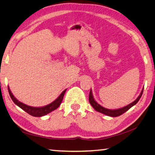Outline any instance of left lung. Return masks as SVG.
Masks as SVG:
<instances>
[{
    "label": "left lung",
    "instance_id": "1",
    "mask_svg": "<svg viewBox=\"0 0 155 155\" xmlns=\"http://www.w3.org/2000/svg\"><path fill=\"white\" fill-rule=\"evenodd\" d=\"M143 91V87L142 89V90H141L140 95H139V96L136 98L135 101H133V103L128 104L127 106H125L124 107H122V108H120L117 109H109L105 108V107H103V106H101V104H99L94 98L91 89L90 90V96H89V102H90L91 105L92 106L93 108L95 109L96 111L101 113V114H103L106 115H108V116H110V117H117L124 114V113L128 111V110L130 109L133 106L135 105V104L137 103V102L140 101V99L141 97V95H142Z\"/></svg>",
    "mask_w": 155,
    "mask_h": 155
}]
</instances>
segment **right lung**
Wrapping results in <instances>:
<instances>
[{
    "label": "right lung",
    "mask_w": 155,
    "mask_h": 155,
    "mask_svg": "<svg viewBox=\"0 0 155 155\" xmlns=\"http://www.w3.org/2000/svg\"><path fill=\"white\" fill-rule=\"evenodd\" d=\"M8 90H9V94L10 95V97L14 103L16 104L17 106H18L20 108L22 109V110H24L25 111L28 113V114H30L31 115L34 117H41L44 116V115H47L49 113L52 112L54 110L57 109L58 107L60 106L61 104L62 100L64 98V96L65 94V91L66 90H64L61 92V94L58 96V98L57 99L54 100L53 102H52L51 103H50L48 105L44 106V107H31L27 105L24 103H21L18 100L15 98V96L13 95V94L12 93L11 90H10L9 87H8Z\"/></svg>",
    "instance_id": "1"
}]
</instances>
